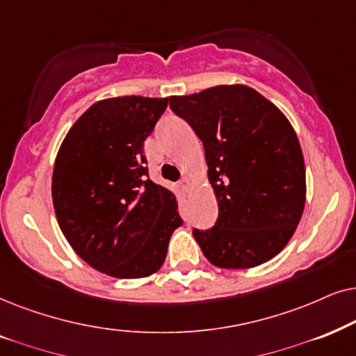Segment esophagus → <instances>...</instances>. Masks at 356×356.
<instances>
[{
  "label": "esophagus",
  "mask_w": 356,
  "mask_h": 356,
  "mask_svg": "<svg viewBox=\"0 0 356 356\" xmlns=\"http://www.w3.org/2000/svg\"><path fill=\"white\" fill-rule=\"evenodd\" d=\"M179 186H181L186 192L191 191V187H192V181H191V177H187V175H184V177L181 179V181H179Z\"/></svg>",
  "instance_id": "esophagus-1"
}]
</instances>
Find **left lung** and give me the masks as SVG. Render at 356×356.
I'll list each match as a JSON object with an SVG mask.
<instances>
[{
  "label": "left lung",
  "mask_w": 356,
  "mask_h": 356,
  "mask_svg": "<svg viewBox=\"0 0 356 356\" xmlns=\"http://www.w3.org/2000/svg\"><path fill=\"white\" fill-rule=\"evenodd\" d=\"M175 115L205 148L218 202L211 229H193L220 268H252L273 259L295 234L306 203L305 158L283 112L244 84L170 96Z\"/></svg>",
  "instance_id": "1"
}]
</instances>
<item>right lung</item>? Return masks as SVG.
Here are the masks:
<instances>
[{
	"instance_id": "1",
	"label": "right lung",
	"mask_w": 356,
	"mask_h": 356,
	"mask_svg": "<svg viewBox=\"0 0 356 356\" xmlns=\"http://www.w3.org/2000/svg\"><path fill=\"white\" fill-rule=\"evenodd\" d=\"M168 101L122 96L92 104L56 154L51 198L61 233L84 262L111 277L158 272L182 225L175 195L146 177L143 156Z\"/></svg>"
}]
</instances>
